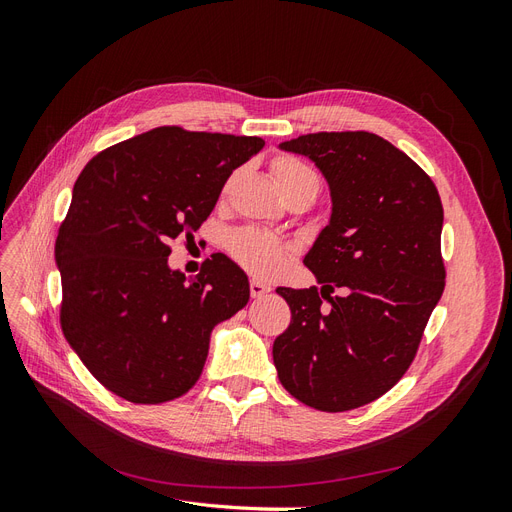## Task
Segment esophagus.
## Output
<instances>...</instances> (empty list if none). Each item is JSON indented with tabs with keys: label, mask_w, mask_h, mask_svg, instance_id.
<instances>
[{
	"label": "esophagus",
	"mask_w": 512,
	"mask_h": 512,
	"mask_svg": "<svg viewBox=\"0 0 512 512\" xmlns=\"http://www.w3.org/2000/svg\"><path fill=\"white\" fill-rule=\"evenodd\" d=\"M267 292H271V286L262 284V282H258V280H252V282H250V294H252V299H262Z\"/></svg>",
	"instance_id": "34e87169"
}]
</instances>
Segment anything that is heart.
I'll use <instances>...</instances> for the list:
<instances>
[{
  "instance_id": "1",
  "label": "heart",
  "mask_w": 512,
  "mask_h": 512,
  "mask_svg": "<svg viewBox=\"0 0 512 512\" xmlns=\"http://www.w3.org/2000/svg\"><path fill=\"white\" fill-rule=\"evenodd\" d=\"M271 170L284 196L290 192H301V190L318 192L320 188L318 175L297 158H290V156L275 158L271 164ZM228 247H230V254L237 258V262H241L247 271H252L254 275H260V277H273L280 273L290 254V247L284 241L258 228H243V230L232 232Z\"/></svg>"
}]
</instances>
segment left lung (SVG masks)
Instances as JSON below:
<instances>
[{
  "instance_id": "left-lung-1",
  "label": "left lung",
  "mask_w": 512,
  "mask_h": 512,
  "mask_svg": "<svg viewBox=\"0 0 512 512\" xmlns=\"http://www.w3.org/2000/svg\"><path fill=\"white\" fill-rule=\"evenodd\" d=\"M280 149L318 166L331 218L303 260L320 288H277L292 318L273 363L303 404L359 408L406 374L442 297V200L425 170L378 134L318 132Z\"/></svg>"
}]
</instances>
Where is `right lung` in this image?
Returning a JSON list of instances; mask_svg holds the SVG:
<instances>
[{"mask_svg":"<svg viewBox=\"0 0 512 512\" xmlns=\"http://www.w3.org/2000/svg\"><path fill=\"white\" fill-rule=\"evenodd\" d=\"M262 147L258 136L164 126L98 153L76 179L55 243L61 329L111 393L132 404L188 393L215 324L250 301L228 256L185 277L168 267V241L198 230L232 170Z\"/></svg>","mask_w":512,"mask_h":512,"instance_id":"1","label":"right lung"}]
</instances>
